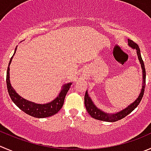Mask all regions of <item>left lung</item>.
I'll return each instance as SVG.
<instances>
[{
    "mask_svg": "<svg viewBox=\"0 0 151 151\" xmlns=\"http://www.w3.org/2000/svg\"><path fill=\"white\" fill-rule=\"evenodd\" d=\"M128 46H129L131 49H136V51H137L139 61L140 64H141L142 70V89L141 91H140L139 95L138 97L137 98V99H135V101H134L132 103L128 105L126 108L121 110L120 111H118V112L114 113V114H112V113H106L105 112V111H102V110L99 109V108H97V107L95 105V104L93 103L92 99H91L90 96L88 95V91H86L84 98L86 108V110H87L88 113L90 114V116H91V117L94 118V119H98V120L113 122L123 119L124 117L128 116L129 114H131V113L138 106L139 102H141L143 94H144L145 87L146 74L144 62H143L142 58L141 57V53H140V49L139 48L138 45L136 43H134V41H132L131 40H129V39H128Z\"/></svg>",
    "mask_w": 151,
    "mask_h": 151,
    "instance_id": "left-lung-1",
    "label": "left lung"
}]
</instances>
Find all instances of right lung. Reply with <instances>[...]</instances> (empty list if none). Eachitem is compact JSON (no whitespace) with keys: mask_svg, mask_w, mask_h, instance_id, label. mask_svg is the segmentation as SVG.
<instances>
[{"mask_svg":"<svg viewBox=\"0 0 151 151\" xmlns=\"http://www.w3.org/2000/svg\"><path fill=\"white\" fill-rule=\"evenodd\" d=\"M16 50H17V47L15 48L14 55L12 57L9 63L6 72L7 89H8L9 94L12 100L23 112L30 115V116H33V117L45 118L56 114L62 108L64 103V99H65V95H66L67 92L69 90L72 83H68L63 85L62 88H61L60 93H58V96L52 101L47 102V103H35V102H31V101L24 99V98L20 96L16 92V91L12 86L11 83H10L9 66L12 63V60L14 54L16 53Z\"/></svg>","mask_w":151,"mask_h":151,"instance_id":"add662e5","label":"right lung"}]
</instances>
